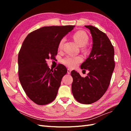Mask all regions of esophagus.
Masks as SVG:
<instances>
[{"instance_id":"esophagus-1","label":"esophagus","mask_w":131,"mask_h":131,"mask_svg":"<svg viewBox=\"0 0 131 131\" xmlns=\"http://www.w3.org/2000/svg\"><path fill=\"white\" fill-rule=\"evenodd\" d=\"M71 73V69H67V73L68 74H70Z\"/></svg>"}]
</instances>
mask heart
<instances>
[{
    "label": "heart",
    "instance_id": "heart-1",
    "mask_svg": "<svg viewBox=\"0 0 131 131\" xmlns=\"http://www.w3.org/2000/svg\"><path fill=\"white\" fill-rule=\"evenodd\" d=\"M73 39L80 46H85L89 41L88 34L83 30H79L73 35ZM66 41L65 38H62L58 43V49H62L63 44ZM82 61V58L80 56H67L63 58L62 62L63 64L70 68H74Z\"/></svg>",
    "mask_w": 131,
    "mask_h": 131
}]
</instances>
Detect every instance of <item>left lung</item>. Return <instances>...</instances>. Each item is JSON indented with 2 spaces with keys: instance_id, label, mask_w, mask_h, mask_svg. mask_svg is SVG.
<instances>
[{
  "instance_id": "left-lung-1",
  "label": "left lung",
  "mask_w": 131,
  "mask_h": 131,
  "mask_svg": "<svg viewBox=\"0 0 131 131\" xmlns=\"http://www.w3.org/2000/svg\"><path fill=\"white\" fill-rule=\"evenodd\" d=\"M85 27L90 30L93 44L89 56L82 63L81 69L88 70L89 73L83 78L76 71H72V91L78 102L89 104L100 100L108 88L115 68L114 49L104 33L92 26Z\"/></svg>"
}]
</instances>
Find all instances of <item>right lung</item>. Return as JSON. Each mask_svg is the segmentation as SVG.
I'll return each instance as SVG.
<instances>
[{
    "instance_id": "right-lung-1",
    "label": "right lung",
    "mask_w": 131,
    "mask_h": 131,
    "mask_svg": "<svg viewBox=\"0 0 131 131\" xmlns=\"http://www.w3.org/2000/svg\"><path fill=\"white\" fill-rule=\"evenodd\" d=\"M74 26H47L27 35L18 56V77L27 96L35 103L46 105L56 98L66 67L59 64L50 69L46 59L57 54L61 39Z\"/></svg>"
}]
</instances>
